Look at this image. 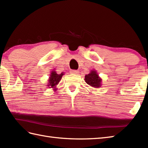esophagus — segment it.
<instances>
[{
  "label": "esophagus",
  "instance_id": "obj_1",
  "mask_svg": "<svg viewBox=\"0 0 148 148\" xmlns=\"http://www.w3.org/2000/svg\"><path fill=\"white\" fill-rule=\"evenodd\" d=\"M70 73L73 74H77L79 73V71L77 70H71Z\"/></svg>",
  "mask_w": 148,
  "mask_h": 148
}]
</instances>
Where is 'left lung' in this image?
<instances>
[{"instance_id": "1", "label": "left lung", "mask_w": 148, "mask_h": 148, "mask_svg": "<svg viewBox=\"0 0 148 148\" xmlns=\"http://www.w3.org/2000/svg\"><path fill=\"white\" fill-rule=\"evenodd\" d=\"M84 80L88 84L93 88H99L101 86V79L95 71H92L90 74L86 75Z\"/></svg>"}]
</instances>
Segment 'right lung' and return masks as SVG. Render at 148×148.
I'll list each match as a JSON object with an SVG mask.
<instances>
[{"mask_svg": "<svg viewBox=\"0 0 148 148\" xmlns=\"http://www.w3.org/2000/svg\"><path fill=\"white\" fill-rule=\"evenodd\" d=\"M64 75L63 73H61L60 74H58L56 71H52L51 73L50 74V77L49 80V83L48 86L49 87V88H53L55 89L54 90H56V85L60 81L62 77Z\"/></svg>", "mask_w": 148, "mask_h": 148, "instance_id": "obj_1", "label": "right lung"}]
</instances>
